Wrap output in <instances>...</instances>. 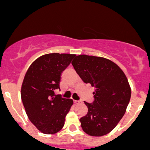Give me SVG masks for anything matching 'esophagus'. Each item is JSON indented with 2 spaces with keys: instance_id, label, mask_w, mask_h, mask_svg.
Masks as SVG:
<instances>
[{
  "instance_id": "1",
  "label": "esophagus",
  "mask_w": 150,
  "mask_h": 150,
  "mask_svg": "<svg viewBox=\"0 0 150 150\" xmlns=\"http://www.w3.org/2000/svg\"><path fill=\"white\" fill-rule=\"evenodd\" d=\"M74 103H75V104H81V103H82V102H81V101L74 100Z\"/></svg>"
}]
</instances>
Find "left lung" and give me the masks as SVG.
Listing matches in <instances>:
<instances>
[{
  "mask_svg": "<svg viewBox=\"0 0 150 150\" xmlns=\"http://www.w3.org/2000/svg\"><path fill=\"white\" fill-rule=\"evenodd\" d=\"M72 64L84 83L95 88L93 103L84 102L88 113L80 119L83 130L91 137L109 134L123 117L131 99L125 73L111 60L95 56L78 55Z\"/></svg>",
  "mask_w": 150,
  "mask_h": 150,
  "instance_id": "obj_1",
  "label": "left lung"
}]
</instances>
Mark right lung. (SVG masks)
Segmentation results:
<instances>
[{
	"mask_svg": "<svg viewBox=\"0 0 150 150\" xmlns=\"http://www.w3.org/2000/svg\"><path fill=\"white\" fill-rule=\"evenodd\" d=\"M75 54H47L29 67L21 88V98L27 115L43 134H57L64 125L73 101L54 94L59 88L62 72Z\"/></svg>",
	"mask_w": 150,
	"mask_h": 150,
	"instance_id": "right-lung-1",
	"label": "right lung"
}]
</instances>
